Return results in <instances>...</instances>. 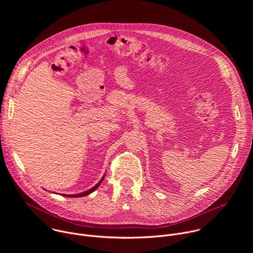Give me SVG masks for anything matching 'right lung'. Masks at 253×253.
Returning a JSON list of instances; mask_svg holds the SVG:
<instances>
[{
	"mask_svg": "<svg viewBox=\"0 0 253 253\" xmlns=\"http://www.w3.org/2000/svg\"><path fill=\"white\" fill-rule=\"evenodd\" d=\"M103 179H104V176H103V178L100 180V181L94 186V187H92L91 189H89V190H87V191H85V192H83V193H79V194H71V195H68V194H63L64 196H69V197H83V196H87V195H89L90 193H92L93 191H95L98 187H99V185L101 184V182L103 181Z\"/></svg>",
	"mask_w": 253,
	"mask_h": 253,
	"instance_id": "obj_1",
	"label": "right lung"
}]
</instances>
